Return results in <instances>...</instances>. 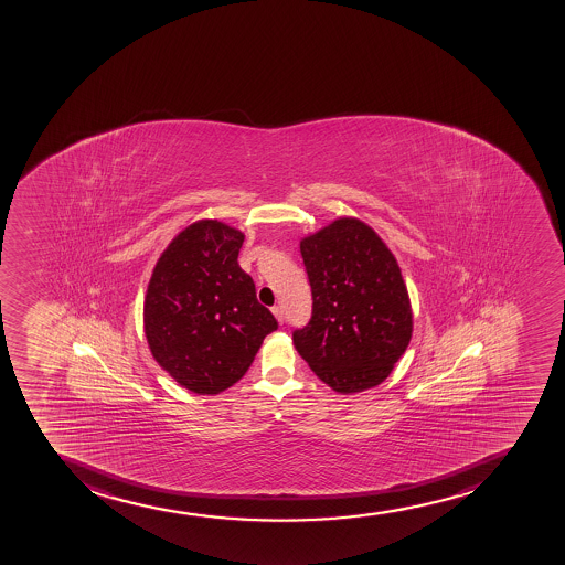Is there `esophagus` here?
I'll return each mask as SVG.
<instances>
[{
	"label": "esophagus",
	"instance_id": "esophagus-1",
	"mask_svg": "<svg viewBox=\"0 0 565 565\" xmlns=\"http://www.w3.org/2000/svg\"><path fill=\"white\" fill-rule=\"evenodd\" d=\"M274 315L277 320H279V323H285V310H282V307L280 305H277V307H274Z\"/></svg>",
	"mask_w": 565,
	"mask_h": 565
}]
</instances>
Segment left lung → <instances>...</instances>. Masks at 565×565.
Masks as SVG:
<instances>
[{
    "label": "left lung",
    "instance_id": "obj_1",
    "mask_svg": "<svg viewBox=\"0 0 565 565\" xmlns=\"http://www.w3.org/2000/svg\"><path fill=\"white\" fill-rule=\"evenodd\" d=\"M312 316L294 345L342 394L380 385L409 345V296L398 262L363 221L340 217L301 239Z\"/></svg>",
    "mask_w": 565,
    "mask_h": 565
}]
</instances>
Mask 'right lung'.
Masks as SVG:
<instances>
[{
  "label": "right lung",
  "mask_w": 565,
  "mask_h": 565,
  "mask_svg": "<svg viewBox=\"0 0 565 565\" xmlns=\"http://www.w3.org/2000/svg\"><path fill=\"white\" fill-rule=\"evenodd\" d=\"M244 234L214 220L180 232L161 253L145 297V334L161 369L195 394L244 377L279 327L239 268Z\"/></svg>",
  "instance_id": "obj_1"
}]
</instances>
